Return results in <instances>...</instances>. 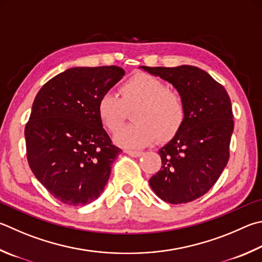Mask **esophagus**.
<instances>
[{
  "instance_id": "esophagus-1",
  "label": "esophagus",
  "mask_w": 262,
  "mask_h": 262,
  "mask_svg": "<svg viewBox=\"0 0 262 262\" xmlns=\"http://www.w3.org/2000/svg\"><path fill=\"white\" fill-rule=\"evenodd\" d=\"M127 155H129L130 157H141L143 155V152L142 151H134V150H126L125 151Z\"/></svg>"
}]
</instances>
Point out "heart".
<instances>
[{
    "mask_svg": "<svg viewBox=\"0 0 262 262\" xmlns=\"http://www.w3.org/2000/svg\"><path fill=\"white\" fill-rule=\"evenodd\" d=\"M121 98L106 92L99 96L96 112L106 130L116 133L125 120L126 109L134 123L118 132L115 141L122 147H143L157 140H170L185 120V104L178 90L168 88L159 78L146 73L133 75L120 87Z\"/></svg>",
    "mask_w": 262,
    "mask_h": 262,
    "instance_id": "1",
    "label": "heart"
}]
</instances>
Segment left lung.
I'll use <instances>...</instances> for the list:
<instances>
[{"mask_svg": "<svg viewBox=\"0 0 262 262\" xmlns=\"http://www.w3.org/2000/svg\"><path fill=\"white\" fill-rule=\"evenodd\" d=\"M142 69L172 83L183 97L185 120L158 154L161 169L149 180L164 202L185 204L210 190L229 160L234 130L230 97L222 84L196 66Z\"/></svg>", "mask_w": 262, "mask_h": 262, "instance_id": "obj_1", "label": "left lung"}]
</instances>
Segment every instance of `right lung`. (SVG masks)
<instances>
[{
  "label": "right lung",
  "mask_w": 262,
  "mask_h": 262,
  "mask_svg": "<svg viewBox=\"0 0 262 262\" xmlns=\"http://www.w3.org/2000/svg\"><path fill=\"white\" fill-rule=\"evenodd\" d=\"M125 75L119 66L72 68L43 84L25 127L28 165L59 202L81 206L97 199L121 149L96 112L99 96Z\"/></svg>",
  "instance_id": "1"
}]
</instances>
